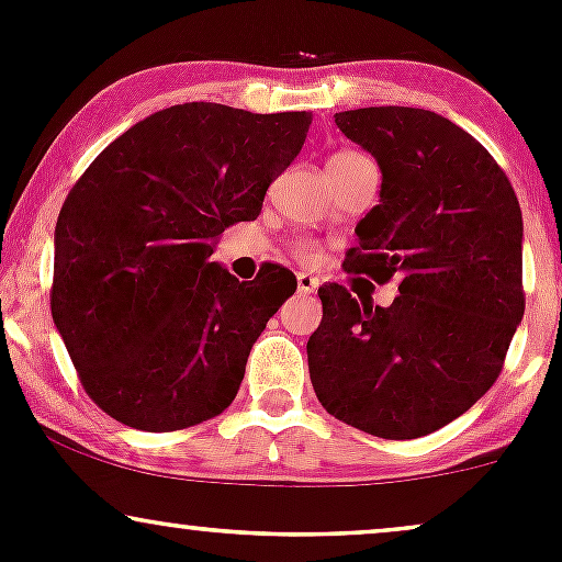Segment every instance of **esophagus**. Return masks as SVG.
Returning <instances> with one entry per match:
<instances>
[{"label": "esophagus", "mask_w": 562, "mask_h": 562, "mask_svg": "<svg viewBox=\"0 0 562 562\" xmlns=\"http://www.w3.org/2000/svg\"><path fill=\"white\" fill-rule=\"evenodd\" d=\"M295 280H299V293H303V295L317 293L319 280H317V277H314V274H308V272H299V274H295Z\"/></svg>", "instance_id": "esophagus-1"}]
</instances>
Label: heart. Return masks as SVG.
<instances>
[{"mask_svg": "<svg viewBox=\"0 0 562 562\" xmlns=\"http://www.w3.org/2000/svg\"><path fill=\"white\" fill-rule=\"evenodd\" d=\"M338 158H359V153H351V150H344V153H335L330 160H338ZM299 256L301 259H312V250L308 248H299Z\"/></svg>", "mask_w": 562, "mask_h": 562, "instance_id": "obj_1", "label": "heart"}]
</instances>
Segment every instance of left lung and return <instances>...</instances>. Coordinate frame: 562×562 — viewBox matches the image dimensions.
<instances>
[{
	"mask_svg": "<svg viewBox=\"0 0 562 562\" xmlns=\"http://www.w3.org/2000/svg\"><path fill=\"white\" fill-rule=\"evenodd\" d=\"M378 160L375 209L357 224L344 267L391 306L319 288L308 375L330 415L404 441L457 420L494 385L524 319V216L505 171L465 128L423 108L335 113Z\"/></svg>",
	"mask_w": 562,
	"mask_h": 562,
	"instance_id": "left-lung-1",
	"label": "left lung"
}]
</instances>
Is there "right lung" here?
<instances>
[{
  "mask_svg": "<svg viewBox=\"0 0 562 562\" xmlns=\"http://www.w3.org/2000/svg\"><path fill=\"white\" fill-rule=\"evenodd\" d=\"M312 113L184 102L147 115L92 160L55 227L53 319L83 391L113 420L169 434L222 415L295 277L254 282L211 261L261 214Z\"/></svg>",
  "mask_w": 562,
  "mask_h": 562,
  "instance_id": "right-lung-1",
  "label": "right lung"
}]
</instances>
